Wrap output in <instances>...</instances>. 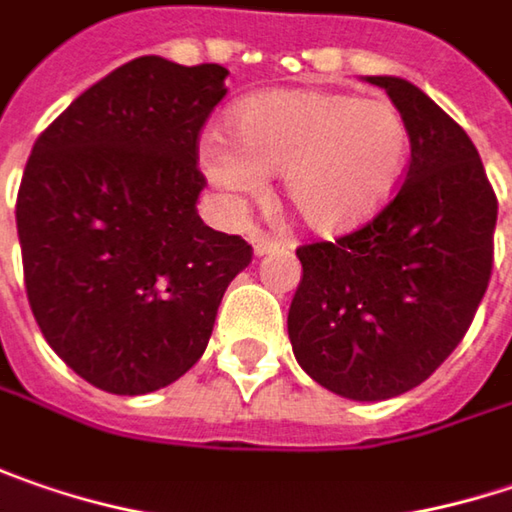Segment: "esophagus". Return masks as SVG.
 I'll return each instance as SVG.
<instances>
[{"mask_svg": "<svg viewBox=\"0 0 512 512\" xmlns=\"http://www.w3.org/2000/svg\"><path fill=\"white\" fill-rule=\"evenodd\" d=\"M252 246H255V255H269V252H275L281 243H278L275 237L263 234V231H255V234H252Z\"/></svg>", "mask_w": 512, "mask_h": 512, "instance_id": "obj_1", "label": "esophagus"}]
</instances>
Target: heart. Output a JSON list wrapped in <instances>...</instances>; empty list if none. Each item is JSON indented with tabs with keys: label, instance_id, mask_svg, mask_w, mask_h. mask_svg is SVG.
I'll use <instances>...</instances> for the list:
<instances>
[{
	"label": "heart",
	"instance_id": "heart-1",
	"mask_svg": "<svg viewBox=\"0 0 512 512\" xmlns=\"http://www.w3.org/2000/svg\"><path fill=\"white\" fill-rule=\"evenodd\" d=\"M408 150L406 115L391 101L289 89L240 106L234 141H202V167L234 196L260 194L263 173L284 176L295 217L318 234H342L385 208L403 179Z\"/></svg>",
	"mask_w": 512,
	"mask_h": 512
}]
</instances>
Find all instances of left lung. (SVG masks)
Returning a JSON list of instances; mask_svg holds the SVG:
<instances>
[{
  "instance_id": "left-lung-1",
  "label": "left lung",
  "mask_w": 512,
  "mask_h": 512,
  "mask_svg": "<svg viewBox=\"0 0 512 512\" xmlns=\"http://www.w3.org/2000/svg\"><path fill=\"white\" fill-rule=\"evenodd\" d=\"M406 115L411 159L394 199L336 240L298 246L289 307L298 365L347 400L426 382L461 345L493 275L498 199L461 124L400 77H368Z\"/></svg>"
}]
</instances>
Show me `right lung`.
<instances>
[{
	"mask_svg": "<svg viewBox=\"0 0 512 512\" xmlns=\"http://www.w3.org/2000/svg\"><path fill=\"white\" fill-rule=\"evenodd\" d=\"M226 69L138 57L63 109L28 156L16 231L31 313L51 350L109 394H150L205 353L252 263L196 214L199 133Z\"/></svg>",
	"mask_w": 512,
	"mask_h": 512,
	"instance_id": "add662e5",
	"label": "right lung"
}]
</instances>
